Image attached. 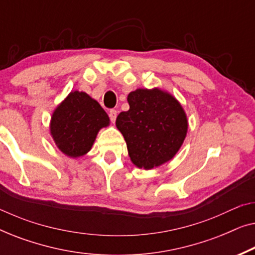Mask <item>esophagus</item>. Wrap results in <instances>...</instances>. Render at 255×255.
Listing matches in <instances>:
<instances>
[{
	"instance_id": "esophagus-1",
	"label": "esophagus",
	"mask_w": 255,
	"mask_h": 255,
	"mask_svg": "<svg viewBox=\"0 0 255 255\" xmlns=\"http://www.w3.org/2000/svg\"><path fill=\"white\" fill-rule=\"evenodd\" d=\"M109 117H110V121L115 123L116 122V118H117V111L116 110H110L109 111Z\"/></svg>"
}]
</instances>
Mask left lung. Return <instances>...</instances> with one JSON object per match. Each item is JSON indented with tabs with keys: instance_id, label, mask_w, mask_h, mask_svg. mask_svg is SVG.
Listing matches in <instances>:
<instances>
[{
	"instance_id": "1",
	"label": "left lung",
	"mask_w": 255,
	"mask_h": 255,
	"mask_svg": "<svg viewBox=\"0 0 255 255\" xmlns=\"http://www.w3.org/2000/svg\"><path fill=\"white\" fill-rule=\"evenodd\" d=\"M130 109L117 116L128 156L138 168L148 170L172 160L182 146L188 118L181 103L167 90L138 88L128 95Z\"/></svg>"
}]
</instances>
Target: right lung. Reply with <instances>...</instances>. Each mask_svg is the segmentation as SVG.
Returning <instances> with one entry per match:
<instances>
[{"label":"right lung","mask_w":255,"mask_h":255,"mask_svg":"<svg viewBox=\"0 0 255 255\" xmlns=\"http://www.w3.org/2000/svg\"><path fill=\"white\" fill-rule=\"evenodd\" d=\"M109 125V116L96 100L73 90L52 114L50 134L65 155L76 159L92 149L99 131Z\"/></svg>","instance_id":"add662e5"}]
</instances>
